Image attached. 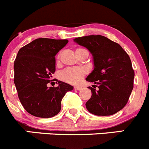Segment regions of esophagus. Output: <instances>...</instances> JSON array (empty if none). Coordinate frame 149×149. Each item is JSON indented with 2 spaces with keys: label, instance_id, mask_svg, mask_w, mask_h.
Returning <instances> with one entry per match:
<instances>
[{
  "label": "esophagus",
  "instance_id": "esophagus-1",
  "mask_svg": "<svg viewBox=\"0 0 149 149\" xmlns=\"http://www.w3.org/2000/svg\"><path fill=\"white\" fill-rule=\"evenodd\" d=\"M74 88L75 89V90L80 91V90H81L82 88H83V87H82V86H74Z\"/></svg>",
  "mask_w": 149,
  "mask_h": 149
}]
</instances>
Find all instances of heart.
Returning <instances> with one entry per match:
<instances>
[{"instance_id": "b5f03b06", "label": "heart", "mask_w": 149, "mask_h": 149, "mask_svg": "<svg viewBox=\"0 0 149 149\" xmlns=\"http://www.w3.org/2000/svg\"><path fill=\"white\" fill-rule=\"evenodd\" d=\"M81 48L76 49V53L79 51L82 50ZM86 74V70L83 69H77V68H69L65 69L61 73L60 77L63 81L70 84H78L82 80V77Z\"/></svg>"}]
</instances>
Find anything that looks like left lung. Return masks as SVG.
I'll return each instance as SVG.
<instances>
[{
  "label": "left lung",
  "mask_w": 149,
  "mask_h": 149,
  "mask_svg": "<svg viewBox=\"0 0 149 149\" xmlns=\"http://www.w3.org/2000/svg\"><path fill=\"white\" fill-rule=\"evenodd\" d=\"M74 42L91 52L94 63L93 72L86 77L95 84L88 87L92 94L86 108L96 116L115 114L127 104L134 87L130 56L121 45L101 35L76 38Z\"/></svg>",
  "instance_id": "left-lung-1"
}]
</instances>
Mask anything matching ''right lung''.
I'll return each instance as SVG.
<instances>
[{
    "instance_id": "1",
    "label": "right lung",
    "mask_w": 149,
    "mask_h": 149,
    "mask_svg": "<svg viewBox=\"0 0 149 149\" xmlns=\"http://www.w3.org/2000/svg\"><path fill=\"white\" fill-rule=\"evenodd\" d=\"M68 42L39 38L18 51L14 64V82L21 104L32 116L51 118L57 115L65 93L73 89L69 84L58 80L57 87L47 86L56 72L55 56Z\"/></svg>"
}]
</instances>
